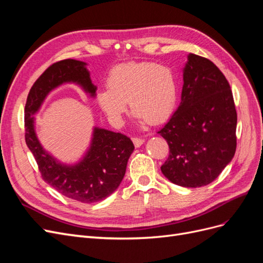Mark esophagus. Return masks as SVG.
<instances>
[{
	"label": "esophagus",
	"mask_w": 263,
	"mask_h": 263,
	"mask_svg": "<svg viewBox=\"0 0 263 263\" xmlns=\"http://www.w3.org/2000/svg\"><path fill=\"white\" fill-rule=\"evenodd\" d=\"M133 142H134V145H135V147H140L142 144H144L145 142V140L142 139V138H139V137H134L133 138Z\"/></svg>",
	"instance_id": "obj_1"
}]
</instances>
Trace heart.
I'll return each mask as SVG.
<instances>
[{
	"mask_svg": "<svg viewBox=\"0 0 263 263\" xmlns=\"http://www.w3.org/2000/svg\"><path fill=\"white\" fill-rule=\"evenodd\" d=\"M107 87L97 94V103L109 119L117 122L126 102L138 122L159 124L177 106L178 78L174 71L155 62H127L109 71Z\"/></svg>",
	"mask_w": 263,
	"mask_h": 263,
	"instance_id": "1",
	"label": "heart"
}]
</instances>
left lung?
Returning <instances> with one entry per match:
<instances>
[{
	"instance_id": "left-lung-1",
	"label": "left lung",
	"mask_w": 263,
	"mask_h": 263,
	"mask_svg": "<svg viewBox=\"0 0 263 263\" xmlns=\"http://www.w3.org/2000/svg\"><path fill=\"white\" fill-rule=\"evenodd\" d=\"M183 81L180 105L158 132L170 149L161 171L174 184L200 187L234 158L237 112L227 79L211 60L190 53Z\"/></svg>"
}]
</instances>
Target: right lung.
I'll return each instance as SVG.
<instances>
[{"instance_id":"right-lung-1","label":"right lung","mask_w":263,"mask_h":263,"mask_svg":"<svg viewBox=\"0 0 263 263\" xmlns=\"http://www.w3.org/2000/svg\"><path fill=\"white\" fill-rule=\"evenodd\" d=\"M86 63L66 59L53 63L31 86L25 105V140L34 155L42 178L55 191L81 203L104 200L119 186L134 144L125 135L95 127L91 146L82 160L73 165L62 164L47 153L39 142L33 115L54 87L73 82L94 97L97 86L90 78Z\"/></svg>"}]
</instances>
